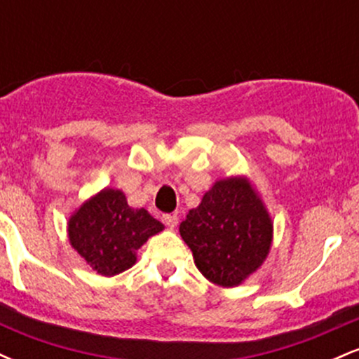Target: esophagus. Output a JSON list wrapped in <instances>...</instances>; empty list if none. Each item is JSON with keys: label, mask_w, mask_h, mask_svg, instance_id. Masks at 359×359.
Listing matches in <instances>:
<instances>
[{"label": "esophagus", "mask_w": 359, "mask_h": 359, "mask_svg": "<svg viewBox=\"0 0 359 359\" xmlns=\"http://www.w3.org/2000/svg\"><path fill=\"white\" fill-rule=\"evenodd\" d=\"M163 222H165L168 228L174 229L179 224V216L177 214H167V216H163Z\"/></svg>", "instance_id": "34e87169"}]
</instances>
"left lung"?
I'll list each match as a JSON object with an SVG mask.
<instances>
[{"label": "left lung", "mask_w": 359, "mask_h": 359, "mask_svg": "<svg viewBox=\"0 0 359 359\" xmlns=\"http://www.w3.org/2000/svg\"><path fill=\"white\" fill-rule=\"evenodd\" d=\"M179 231L197 270L219 287H238L265 263L273 243V221L246 175L216 180Z\"/></svg>", "instance_id": "left-lung-1"}]
</instances>
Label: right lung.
<instances>
[{
	"instance_id": "1",
	"label": "right lung",
	"mask_w": 359,
	"mask_h": 359,
	"mask_svg": "<svg viewBox=\"0 0 359 359\" xmlns=\"http://www.w3.org/2000/svg\"><path fill=\"white\" fill-rule=\"evenodd\" d=\"M165 226L147 209L128 205L125 192L104 187L69 216V243L102 277H114L137 263V251Z\"/></svg>"
}]
</instances>
